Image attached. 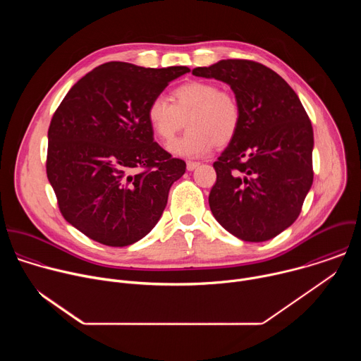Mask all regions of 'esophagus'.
<instances>
[{
    "instance_id": "esophagus-1",
    "label": "esophagus",
    "mask_w": 361,
    "mask_h": 361,
    "mask_svg": "<svg viewBox=\"0 0 361 361\" xmlns=\"http://www.w3.org/2000/svg\"><path fill=\"white\" fill-rule=\"evenodd\" d=\"M198 166H200V163H197V161H188V163H187V170H188V171H192V170H195Z\"/></svg>"
}]
</instances>
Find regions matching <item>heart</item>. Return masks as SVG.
Masks as SVG:
<instances>
[{"label": "heart", "mask_w": 361, "mask_h": 361, "mask_svg": "<svg viewBox=\"0 0 361 361\" xmlns=\"http://www.w3.org/2000/svg\"><path fill=\"white\" fill-rule=\"evenodd\" d=\"M171 102L163 97L149 101L147 121L163 142H170L185 126L188 131L169 145L177 157L197 159L214 145L228 144L241 124V107L235 95L212 81H188L171 91Z\"/></svg>", "instance_id": "1"}]
</instances>
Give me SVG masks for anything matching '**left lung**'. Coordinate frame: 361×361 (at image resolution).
Here are the masks:
<instances>
[{"label": "left lung", "instance_id": "1", "mask_svg": "<svg viewBox=\"0 0 361 361\" xmlns=\"http://www.w3.org/2000/svg\"><path fill=\"white\" fill-rule=\"evenodd\" d=\"M192 74L228 84L241 107L240 128L213 164L212 213L243 241L270 240L297 220L312 188V121L294 90L260 63L221 60Z\"/></svg>", "mask_w": 361, "mask_h": 361}]
</instances>
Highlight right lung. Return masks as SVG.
Instances as JSON below:
<instances>
[{"instance_id":"add662e5","label":"right lung","mask_w":361,"mask_h":361,"mask_svg":"<svg viewBox=\"0 0 361 361\" xmlns=\"http://www.w3.org/2000/svg\"><path fill=\"white\" fill-rule=\"evenodd\" d=\"M188 71L106 63L77 81L54 113L47 177L63 217L91 240L124 247L159 223L185 163L154 141L145 111Z\"/></svg>"}]
</instances>
